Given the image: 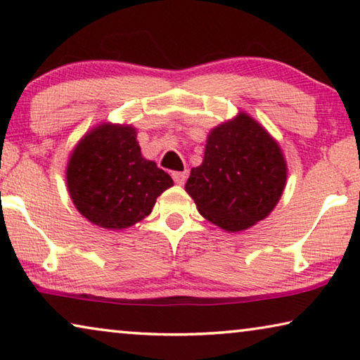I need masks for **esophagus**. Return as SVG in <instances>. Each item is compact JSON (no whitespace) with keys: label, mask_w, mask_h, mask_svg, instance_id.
<instances>
[{"label":"esophagus","mask_w":360,"mask_h":360,"mask_svg":"<svg viewBox=\"0 0 360 360\" xmlns=\"http://www.w3.org/2000/svg\"><path fill=\"white\" fill-rule=\"evenodd\" d=\"M172 176H173V179H174V182H176V184H178V186L184 184L186 179H187V173H186V172H173Z\"/></svg>","instance_id":"obj_1"}]
</instances>
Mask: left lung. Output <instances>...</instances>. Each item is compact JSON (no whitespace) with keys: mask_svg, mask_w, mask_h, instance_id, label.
Instances as JSON below:
<instances>
[{"mask_svg":"<svg viewBox=\"0 0 360 360\" xmlns=\"http://www.w3.org/2000/svg\"><path fill=\"white\" fill-rule=\"evenodd\" d=\"M285 172L278 143L241 112L210 133L203 163L192 168L186 191L205 219L240 231L273 211L284 191Z\"/></svg>","mask_w":360,"mask_h":360,"instance_id":"8db88e82","label":"left lung"}]
</instances>
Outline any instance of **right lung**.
Wrapping results in <instances>:
<instances>
[{
    "mask_svg": "<svg viewBox=\"0 0 360 360\" xmlns=\"http://www.w3.org/2000/svg\"><path fill=\"white\" fill-rule=\"evenodd\" d=\"M66 182L77 211L109 230L131 227L149 216L158 195L173 186L172 176L141 155L136 130L111 124L79 141Z\"/></svg>",
    "mask_w": 360,
    "mask_h": 360,
    "instance_id": "add662e5",
    "label": "right lung"
}]
</instances>
